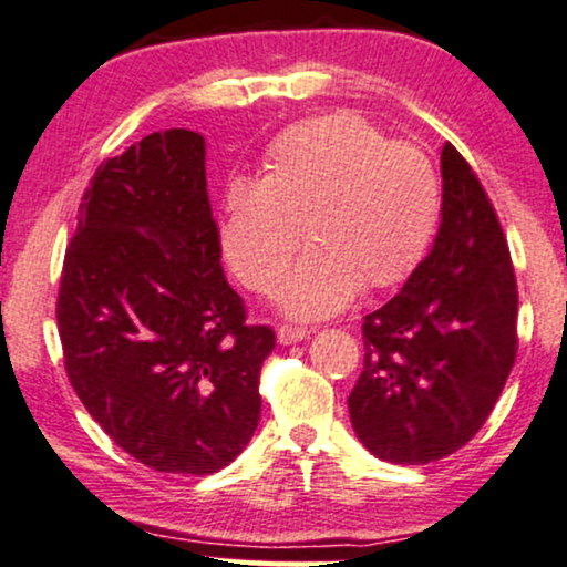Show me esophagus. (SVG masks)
Returning <instances> with one entry per match:
<instances>
[{"mask_svg":"<svg viewBox=\"0 0 567 567\" xmlns=\"http://www.w3.org/2000/svg\"><path fill=\"white\" fill-rule=\"evenodd\" d=\"M312 331H307V328H299V326H281L278 328V341L281 344H297V341H302L310 337Z\"/></svg>","mask_w":567,"mask_h":567,"instance_id":"1","label":"esophagus"}]
</instances>
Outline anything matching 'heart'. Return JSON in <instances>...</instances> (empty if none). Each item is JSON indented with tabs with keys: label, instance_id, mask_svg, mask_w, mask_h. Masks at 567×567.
<instances>
[{
	"label": "heart",
	"instance_id": "obj_1",
	"mask_svg": "<svg viewBox=\"0 0 567 567\" xmlns=\"http://www.w3.org/2000/svg\"><path fill=\"white\" fill-rule=\"evenodd\" d=\"M442 220V178L421 146L391 142L358 113L307 117L272 138L265 178L226 188L220 244L230 270L257 295L281 286L295 318L344 310L358 291L408 281Z\"/></svg>",
	"mask_w": 567,
	"mask_h": 567
}]
</instances>
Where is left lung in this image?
Segmentation results:
<instances>
[{
    "mask_svg": "<svg viewBox=\"0 0 567 567\" xmlns=\"http://www.w3.org/2000/svg\"><path fill=\"white\" fill-rule=\"evenodd\" d=\"M442 226L429 257L362 323L349 394L362 446L396 465L436 463L476 436L518 354V286L499 218L467 159L442 150Z\"/></svg>",
    "mask_w": 567,
    "mask_h": 567,
    "instance_id": "8db88e82",
    "label": "left lung"
}]
</instances>
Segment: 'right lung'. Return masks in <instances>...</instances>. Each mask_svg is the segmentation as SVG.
<instances>
[{
    "label": "right lung",
    "instance_id": "obj_1",
    "mask_svg": "<svg viewBox=\"0 0 567 567\" xmlns=\"http://www.w3.org/2000/svg\"><path fill=\"white\" fill-rule=\"evenodd\" d=\"M58 331L70 386L138 463L209 476L260 421L276 347L220 268L205 138L171 128L104 159L65 251Z\"/></svg>",
    "mask_w": 567,
    "mask_h": 567
}]
</instances>
